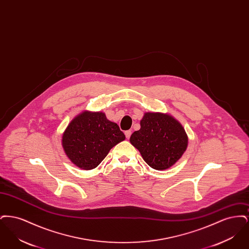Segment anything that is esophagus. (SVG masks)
I'll list each match as a JSON object with an SVG mask.
<instances>
[{"label":"esophagus","mask_w":249,"mask_h":249,"mask_svg":"<svg viewBox=\"0 0 249 249\" xmlns=\"http://www.w3.org/2000/svg\"><path fill=\"white\" fill-rule=\"evenodd\" d=\"M130 134H131V130H126V131H125V135H126V138H127V139L130 138Z\"/></svg>","instance_id":"esophagus-1"}]
</instances>
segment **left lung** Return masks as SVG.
Here are the masks:
<instances>
[{
  "label": "left lung",
  "mask_w": 249,
  "mask_h": 249,
  "mask_svg": "<svg viewBox=\"0 0 249 249\" xmlns=\"http://www.w3.org/2000/svg\"><path fill=\"white\" fill-rule=\"evenodd\" d=\"M140 125V130L131 134L130 142L151 168L166 170L186 151L188 135L183 126L172 116L148 112L143 115Z\"/></svg>",
  "instance_id": "8db88e82"
}]
</instances>
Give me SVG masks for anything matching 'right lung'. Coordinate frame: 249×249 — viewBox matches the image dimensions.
<instances>
[{"label":"right lung","instance_id":"obj_1","mask_svg":"<svg viewBox=\"0 0 249 249\" xmlns=\"http://www.w3.org/2000/svg\"><path fill=\"white\" fill-rule=\"evenodd\" d=\"M125 140L119 125L103 112L84 111L69 123L62 134V147L73 164L91 170L99 165L110 149Z\"/></svg>","mask_w":249,"mask_h":249}]
</instances>
